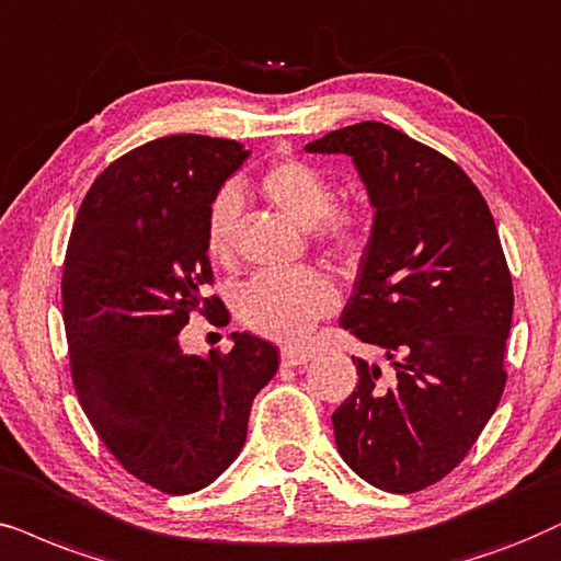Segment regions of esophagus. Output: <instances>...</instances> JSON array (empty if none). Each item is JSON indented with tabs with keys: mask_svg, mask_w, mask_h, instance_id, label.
I'll list each match as a JSON object with an SVG mask.
<instances>
[{
	"mask_svg": "<svg viewBox=\"0 0 561 561\" xmlns=\"http://www.w3.org/2000/svg\"><path fill=\"white\" fill-rule=\"evenodd\" d=\"M310 357H313V354L308 350H293V346H285V350H282V365L285 367H300L305 363H310Z\"/></svg>",
	"mask_w": 561,
	"mask_h": 561,
	"instance_id": "1",
	"label": "esophagus"
}]
</instances>
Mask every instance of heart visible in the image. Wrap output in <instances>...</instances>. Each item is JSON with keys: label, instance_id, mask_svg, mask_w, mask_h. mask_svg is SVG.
Instances as JSON below:
<instances>
[{"label": "heart", "instance_id": "1", "mask_svg": "<svg viewBox=\"0 0 561 561\" xmlns=\"http://www.w3.org/2000/svg\"><path fill=\"white\" fill-rule=\"evenodd\" d=\"M259 186L268 202L302 228L333 256H354L365 243L367 211L359 204H333L331 179L313 162L282 158L264 168ZM243 198L238 188L217 191L204 219V251L215 264H228L236 251V228ZM339 302L333 279L316 266L264 272L240 287L236 310L240 323L276 342H300L318 318Z\"/></svg>", "mask_w": 561, "mask_h": 561}]
</instances>
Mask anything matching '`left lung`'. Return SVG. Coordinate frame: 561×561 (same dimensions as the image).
Instances as JSON below:
<instances>
[{
    "mask_svg": "<svg viewBox=\"0 0 561 561\" xmlns=\"http://www.w3.org/2000/svg\"><path fill=\"white\" fill-rule=\"evenodd\" d=\"M346 154L373 207L342 325L393 365L357 359V388L333 411L346 466L409 494L456 469L505 391L513 279L484 196L456 162L380 122L305 145ZM354 359V357H352Z\"/></svg>",
    "mask_w": 561,
    "mask_h": 561,
    "instance_id": "1",
    "label": "left lung"
}]
</instances>
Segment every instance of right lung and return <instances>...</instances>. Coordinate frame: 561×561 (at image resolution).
Here are the masks:
<instances>
[{
    "label": "right lung",
    "instance_id": "right-lung-1",
    "mask_svg": "<svg viewBox=\"0 0 561 561\" xmlns=\"http://www.w3.org/2000/svg\"><path fill=\"white\" fill-rule=\"evenodd\" d=\"M248 154L202 134L126 152L90 186L64 259L80 407L118 463L165 494L198 492L238 458L251 403L279 367L276 346L251 333H230L232 350L207 357L179 344L194 310H222L202 295L215 282L204 219Z\"/></svg>",
    "mask_w": 561,
    "mask_h": 561
}]
</instances>
